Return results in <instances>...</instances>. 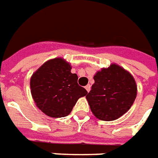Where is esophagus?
<instances>
[{"instance_id":"1","label":"esophagus","mask_w":158,"mask_h":158,"mask_svg":"<svg viewBox=\"0 0 158 158\" xmlns=\"http://www.w3.org/2000/svg\"><path fill=\"white\" fill-rule=\"evenodd\" d=\"M85 88H86V90L87 91V93H89L91 90V86L90 85H87V86L85 87Z\"/></svg>"}]
</instances>
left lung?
<instances>
[{"label":"left lung","mask_w":158,"mask_h":158,"mask_svg":"<svg viewBox=\"0 0 158 158\" xmlns=\"http://www.w3.org/2000/svg\"><path fill=\"white\" fill-rule=\"evenodd\" d=\"M95 82L87 95L93 114L101 120L111 121L131 109L136 98L137 87L128 71L114 64L94 76Z\"/></svg>","instance_id":"left-lung-1"}]
</instances>
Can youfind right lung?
<instances>
[{
  "mask_svg": "<svg viewBox=\"0 0 158 158\" xmlns=\"http://www.w3.org/2000/svg\"><path fill=\"white\" fill-rule=\"evenodd\" d=\"M71 65L61 58L45 62L33 73L31 93L37 107L53 118L67 116L79 98L87 90L79 86L78 77L71 72Z\"/></svg>",
  "mask_w": 158,
  "mask_h": 158,
  "instance_id": "add662e5",
  "label": "right lung"
}]
</instances>
